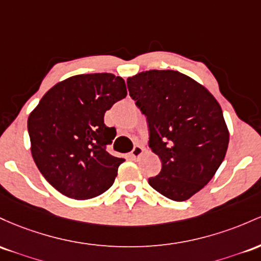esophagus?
<instances>
[{"label":"esophagus","mask_w":261,"mask_h":261,"mask_svg":"<svg viewBox=\"0 0 261 261\" xmlns=\"http://www.w3.org/2000/svg\"><path fill=\"white\" fill-rule=\"evenodd\" d=\"M143 151H144V149H143L142 145H138V144L134 145L133 150H132V153H130L132 158H134V159H138L140 155L143 154Z\"/></svg>","instance_id":"1"}]
</instances>
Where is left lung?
<instances>
[{
	"instance_id": "left-lung-1",
	"label": "left lung",
	"mask_w": 261,
	"mask_h": 261,
	"mask_svg": "<svg viewBox=\"0 0 261 261\" xmlns=\"http://www.w3.org/2000/svg\"><path fill=\"white\" fill-rule=\"evenodd\" d=\"M130 97L146 116L149 146L162 170L149 185L172 201H186L215 176L229 132L217 99L174 70H149L127 79Z\"/></svg>"
}]
</instances>
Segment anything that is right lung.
Segmentation results:
<instances>
[{"instance_id":"1","label":"right lung","mask_w":261,"mask_h":261,"mask_svg":"<svg viewBox=\"0 0 261 261\" xmlns=\"http://www.w3.org/2000/svg\"><path fill=\"white\" fill-rule=\"evenodd\" d=\"M127 96L113 74L75 75L51 87L28 117L34 163L50 185L75 200L103 194L124 162L107 153L116 137L103 117Z\"/></svg>"}]
</instances>
